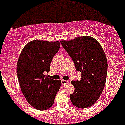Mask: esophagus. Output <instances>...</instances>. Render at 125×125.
I'll list each match as a JSON object with an SVG mask.
<instances>
[{
	"mask_svg": "<svg viewBox=\"0 0 125 125\" xmlns=\"http://www.w3.org/2000/svg\"><path fill=\"white\" fill-rule=\"evenodd\" d=\"M61 83H62V84L63 85H66V84L68 83V80H62Z\"/></svg>",
	"mask_w": 125,
	"mask_h": 125,
	"instance_id": "34e87169",
	"label": "esophagus"
}]
</instances>
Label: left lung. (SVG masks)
<instances>
[{
	"instance_id": "left-lung-1",
	"label": "left lung",
	"mask_w": 125,
	"mask_h": 125,
	"mask_svg": "<svg viewBox=\"0 0 125 125\" xmlns=\"http://www.w3.org/2000/svg\"><path fill=\"white\" fill-rule=\"evenodd\" d=\"M77 71L81 72L80 80H73L74 92L70 95L72 103L80 108L94 104L106 84L108 62L103 48L91 36H81L70 40H61Z\"/></svg>"
}]
</instances>
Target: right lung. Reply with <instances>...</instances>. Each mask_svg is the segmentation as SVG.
<instances>
[{
  "label": "right lung",
  "mask_w": 125,
  "mask_h": 125,
  "mask_svg": "<svg viewBox=\"0 0 125 125\" xmlns=\"http://www.w3.org/2000/svg\"><path fill=\"white\" fill-rule=\"evenodd\" d=\"M59 41L34 40L22 50L17 63L19 83L25 99L33 108L43 111L51 108L62 85L61 80L50 79L52 58L60 48Z\"/></svg>",
  "instance_id": "add662e5"
}]
</instances>
